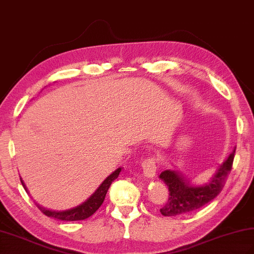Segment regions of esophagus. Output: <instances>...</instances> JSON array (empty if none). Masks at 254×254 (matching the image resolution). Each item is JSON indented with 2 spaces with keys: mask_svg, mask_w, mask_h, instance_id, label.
I'll list each match as a JSON object with an SVG mask.
<instances>
[{
  "mask_svg": "<svg viewBox=\"0 0 254 254\" xmlns=\"http://www.w3.org/2000/svg\"><path fill=\"white\" fill-rule=\"evenodd\" d=\"M141 165L146 177L152 178L155 176V173H157V160L154 158H149L145 160Z\"/></svg>",
  "mask_w": 254,
  "mask_h": 254,
  "instance_id": "34e87169",
  "label": "esophagus"
}]
</instances>
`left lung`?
Wrapping results in <instances>:
<instances>
[{
    "mask_svg": "<svg viewBox=\"0 0 254 254\" xmlns=\"http://www.w3.org/2000/svg\"><path fill=\"white\" fill-rule=\"evenodd\" d=\"M235 150L220 165L216 174L204 186H193L184 176L175 171L167 170L160 174L170 191V197L160 211L165 217H175L189 213L211 201L222 191L225 180L232 170Z\"/></svg>",
    "mask_w": 254,
    "mask_h": 254,
    "instance_id": "obj_1",
    "label": "left lung"
}]
</instances>
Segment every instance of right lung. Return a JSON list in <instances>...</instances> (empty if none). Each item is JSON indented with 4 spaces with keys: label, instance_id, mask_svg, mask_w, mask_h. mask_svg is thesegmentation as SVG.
<instances>
[{
    "label": "right lung",
    "instance_id": "right-lung-1",
    "mask_svg": "<svg viewBox=\"0 0 254 254\" xmlns=\"http://www.w3.org/2000/svg\"><path fill=\"white\" fill-rule=\"evenodd\" d=\"M120 172H121V167L117 168V170L113 174H110L109 176L103 181L101 186L96 189V191L92 195H91V196L86 201H83L82 204L78 205L74 208H70V209L58 211V210L46 209V208H44L38 204H36V206H37L38 209H40L45 214V216L50 217V218H55V219H58V220L78 221V220L87 219V218L92 216V214L101 207L104 199H105L106 193L109 189L110 185L113 184V181L115 179L118 178ZM21 184L24 188V190L28 192L27 187H25V185L23 184L22 180H21Z\"/></svg>",
    "mask_w": 254,
    "mask_h": 254
}]
</instances>
